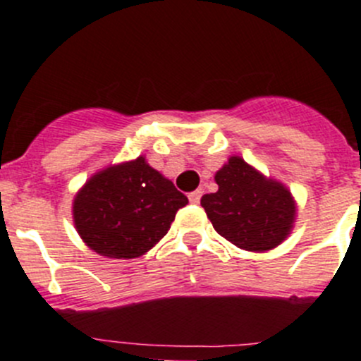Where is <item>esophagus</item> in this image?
Listing matches in <instances>:
<instances>
[{"mask_svg": "<svg viewBox=\"0 0 361 361\" xmlns=\"http://www.w3.org/2000/svg\"><path fill=\"white\" fill-rule=\"evenodd\" d=\"M201 196H203V192L194 190V192H190V194H188V201H190L192 204H200Z\"/></svg>", "mask_w": 361, "mask_h": 361, "instance_id": "34e87169", "label": "esophagus"}]
</instances>
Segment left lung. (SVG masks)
<instances>
[{"label":"left lung","instance_id":"8db88e82","mask_svg":"<svg viewBox=\"0 0 361 361\" xmlns=\"http://www.w3.org/2000/svg\"><path fill=\"white\" fill-rule=\"evenodd\" d=\"M215 181L219 190L204 194L201 207L221 237L245 251H269L287 238L295 204L281 183L265 180L238 157L230 158Z\"/></svg>","mask_w":361,"mask_h":361}]
</instances>
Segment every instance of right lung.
Wrapping results in <instances>:
<instances>
[{
	"instance_id": "obj_1",
	"label": "right lung",
	"mask_w": 361,
	"mask_h": 361,
	"mask_svg": "<svg viewBox=\"0 0 361 361\" xmlns=\"http://www.w3.org/2000/svg\"><path fill=\"white\" fill-rule=\"evenodd\" d=\"M187 203L173 181L139 157L87 181L74 200V224L90 249L128 260L149 251Z\"/></svg>"
}]
</instances>
